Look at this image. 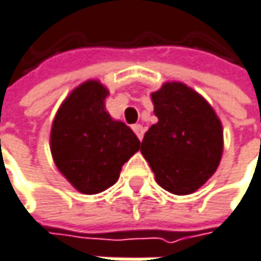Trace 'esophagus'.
I'll return each instance as SVG.
<instances>
[{"label":"esophagus","mask_w":261,"mask_h":261,"mask_svg":"<svg viewBox=\"0 0 261 261\" xmlns=\"http://www.w3.org/2000/svg\"><path fill=\"white\" fill-rule=\"evenodd\" d=\"M133 131L136 133V136L139 137V140H142V139H143V134H145V127H143V125H140V124H134V125H133Z\"/></svg>","instance_id":"1"}]
</instances>
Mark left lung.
Segmentation results:
<instances>
[{
	"label": "left lung",
	"mask_w": 261,
	"mask_h": 261,
	"mask_svg": "<svg viewBox=\"0 0 261 261\" xmlns=\"http://www.w3.org/2000/svg\"><path fill=\"white\" fill-rule=\"evenodd\" d=\"M158 122L145 133L140 152L166 191H197L220 166L223 125L212 106L180 82L164 83L151 94Z\"/></svg>",
	"instance_id": "left-lung-1"
}]
</instances>
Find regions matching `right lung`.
Instances as JSON below:
<instances>
[{"label": "right lung", "instance_id": "right-lung-1", "mask_svg": "<svg viewBox=\"0 0 261 261\" xmlns=\"http://www.w3.org/2000/svg\"><path fill=\"white\" fill-rule=\"evenodd\" d=\"M106 86L98 81L79 85L64 100L50 130L54 161L83 194L112 187L122 166L140 149L137 136L106 112Z\"/></svg>", "mask_w": 261, "mask_h": 261}]
</instances>
